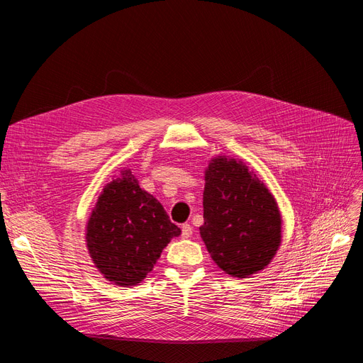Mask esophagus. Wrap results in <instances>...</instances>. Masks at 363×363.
<instances>
[{"instance_id":"obj_1","label":"esophagus","mask_w":363,"mask_h":363,"mask_svg":"<svg viewBox=\"0 0 363 363\" xmlns=\"http://www.w3.org/2000/svg\"><path fill=\"white\" fill-rule=\"evenodd\" d=\"M193 235V226L189 223L182 225V238H189Z\"/></svg>"}]
</instances>
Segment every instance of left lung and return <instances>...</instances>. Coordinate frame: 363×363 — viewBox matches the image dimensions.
I'll return each instance as SVG.
<instances>
[{
    "instance_id": "1",
    "label": "left lung",
    "mask_w": 363,
    "mask_h": 363,
    "mask_svg": "<svg viewBox=\"0 0 363 363\" xmlns=\"http://www.w3.org/2000/svg\"><path fill=\"white\" fill-rule=\"evenodd\" d=\"M200 235L219 268L249 278L264 269L281 244V213L268 186L241 160L218 156L204 172Z\"/></svg>"
}]
</instances>
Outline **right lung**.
Listing matches in <instances>:
<instances>
[{
    "label": "right lung",
    "instance_id": "1",
    "mask_svg": "<svg viewBox=\"0 0 363 363\" xmlns=\"http://www.w3.org/2000/svg\"><path fill=\"white\" fill-rule=\"evenodd\" d=\"M179 235L163 206L144 191L130 169H123L103 188L86 223L85 241L95 268L107 281L132 287Z\"/></svg>",
    "mask_w": 363,
    "mask_h": 363
}]
</instances>
